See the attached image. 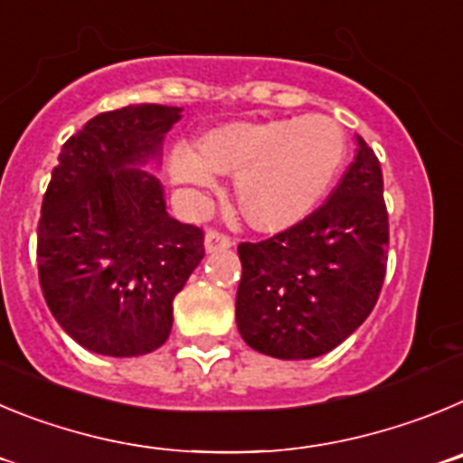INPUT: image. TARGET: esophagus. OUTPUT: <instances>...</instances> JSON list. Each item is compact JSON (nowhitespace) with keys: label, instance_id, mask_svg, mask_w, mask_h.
Returning <instances> with one entry per match:
<instances>
[{"label":"esophagus","instance_id":"1","mask_svg":"<svg viewBox=\"0 0 463 463\" xmlns=\"http://www.w3.org/2000/svg\"><path fill=\"white\" fill-rule=\"evenodd\" d=\"M234 245V239L218 229H208L206 232V250L208 252H215V250H224V248H232Z\"/></svg>","mask_w":463,"mask_h":463}]
</instances>
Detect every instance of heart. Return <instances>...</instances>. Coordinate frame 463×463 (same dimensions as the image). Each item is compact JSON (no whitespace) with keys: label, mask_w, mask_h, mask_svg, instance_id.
I'll use <instances>...</instances> for the list:
<instances>
[{"label":"heart","mask_w":463,"mask_h":463,"mask_svg":"<svg viewBox=\"0 0 463 463\" xmlns=\"http://www.w3.org/2000/svg\"><path fill=\"white\" fill-rule=\"evenodd\" d=\"M345 157V137L334 118L310 113L264 122H227L192 143H175L169 171L178 185L211 187L236 174V202L248 222L280 229L317 203Z\"/></svg>","instance_id":"b5f03b06"}]
</instances>
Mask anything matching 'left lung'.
<instances>
[{
    "label": "left lung",
    "mask_w": 463,
    "mask_h": 463,
    "mask_svg": "<svg viewBox=\"0 0 463 463\" xmlns=\"http://www.w3.org/2000/svg\"><path fill=\"white\" fill-rule=\"evenodd\" d=\"M383 169L357 155L326 202L271 239L241 243L236 325L252 350L313 359L341 345L373 310L387 271Z\"/></svg>",
    "instance_id": "left-lung-1"
}]
</instances>
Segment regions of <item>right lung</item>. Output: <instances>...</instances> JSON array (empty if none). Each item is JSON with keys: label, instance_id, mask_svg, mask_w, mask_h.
Returning <instances> with one entry per match:
<instances>
[{"label": "right lung", "instance_id": "obj_1", "mask_svg": "<svg viewBox=\"0 0 463 463\" xmlns=\"http://www.w3.org/2000/svg\"><path fill=\"white\" fill-rule=\"evenodd\" d=\"M178 106L99 113L69 137L43 194L36 239L41 292L85 350L138 357L174 325V298L203 260V232L166 213L148 171Z\"/></svg>", "mask_w": 463, "mask_h": 463}]
</instances>
